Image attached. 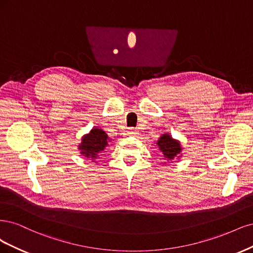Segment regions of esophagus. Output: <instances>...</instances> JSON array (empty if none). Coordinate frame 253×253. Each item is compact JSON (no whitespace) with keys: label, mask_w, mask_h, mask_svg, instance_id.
Listing matches in <instances>:
<instances>
[{"label":"esophagus","mask_w":253,"mask_h":253,"mask_svg":"<svg viewBox=\"0 0 253 253\" xmlns=\"http://www.w3.org/2000/svg\"><path fill=\"white\" fill-rule=\"evenodd\" d=\"M127 133H128L129 135H131V136H136V135L138 134V130H136V129H134V128H129Z\"/></svg>","instance_id":"obj_1"}]
</instances>
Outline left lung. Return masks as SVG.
I'll use <instances>...</instances> for the list:
<instances>
[{
    "instance_id": "left-lung-1",
    "label": "left lung",
    "mask_w": 253,
    "mask_h": 253,
    "mask_svg": "<svg viewBox=\"0 0 253 253\" xmlns=\"http://www.w3.org/2000/svg\"><path fill=\"white\" fill-rule=\"evenodd\" d=\"M157 145L159 146V150L163 154V159L165 162L163 164H166V162H170L172 160H180L183 156V147L181 142L173 138L171 134L164 132L162 133L157 141Z\"/></svg>"
}]
</instances>
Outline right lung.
Segmentation results:
<instances>
[{
    "instance_id": "1",
    "label": "right lung",
    "mask_w": 253,
    "mask_h": 253,
    "mask_svg": "<svg viewBox=\"0 0 253 253\" xmlns=\"http://www.w3.org/2000/svg\"><path fill=\"white\" fill-rule=\"evenodd\" d=\"M110 142L111 138L103 129L93 127L90 131L81 138V143L78 145V150L81 156H83L85 159L96 163L95 160L99 157V154L109 146L113 145H109Z\"/></svg>"
}]
</instances>
